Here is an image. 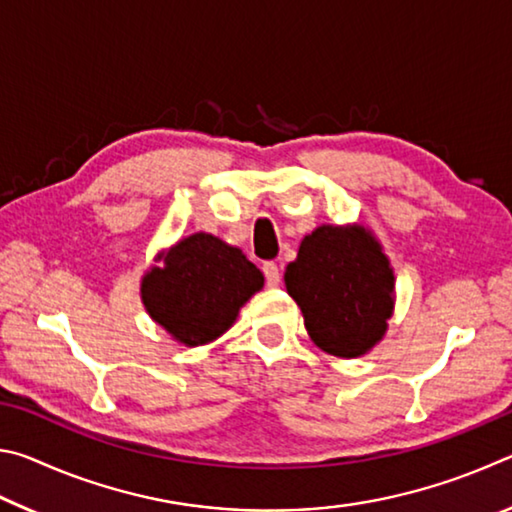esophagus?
Returning a JSON list of instances; mask_svg holds the SVG:
<instances>
[{
  "instance_id": "obj_1",
  "label": "esophagus",
  "mask_w": 512,
  "mask_h": 512,
  "mask_svg": "<svg viewBox=\"0 0 512 512\" xmlns=\"http://www.w3.org/2000/svg\"><path fill=\"white\" fill-rule=\"evenodd\" d=\"M262 271H264L268 287H277V284H280V268H277L275 262H264Z\"/></svg>"
}]
</instances>
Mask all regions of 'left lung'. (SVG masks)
<instances>
[{
  "label": "left lung",
  "mask_w": 512,
  "mask_h": 512,
  "mask_svg": "<svg viewBox=\"0 0 512 512\" xmlns=\"http://www.w3.org/2000/svg\"><path fill=\"white\" fill-rule=\"evenodd\" d=\"M307 334L320 350L354 359L375 348L393 316L395 275L363 225H320L284 273Z\"/></svg>",
  "instance_id": "1"
}]
</instances>
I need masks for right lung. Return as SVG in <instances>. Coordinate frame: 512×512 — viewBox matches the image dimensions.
<instances>
[{"label": "right lung", "instance_id": "add662e5", "mask_svg": "<svg viewBox=\"0 0 512 512\" xmlns=\"http://www.w3.org/2000/svg\"><path fill=\"white\" fill-rule=\"evenodd\" d=\"M142 277V302L173 339L203 345L230 329L239 309L264 287V275L239 248L196 232L155 257Z\"/></svg>", "mask_w": 512, "mask_h": 512}]
</instances>
